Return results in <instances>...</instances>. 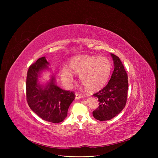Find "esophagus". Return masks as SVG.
<instances>
[{"label":"esophagus","instance_id":"1","mask_svg":"<svg viewBox=\"0 0 158 158\" xmlns=\"http://www.w3.org/2000/svg\"><path fill=\"white\" fill-rule=\"evenodd\" d=\"M83 97H85V96L81 95V94H76V99H79V98H83Z\"/></svg>","mask_w":158,"mask_h":158}]
</instances>
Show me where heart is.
I'll list each match as a JSON object with an SVG mask.
<instances>
[{
	"mask_svg": "<svg viewBox=\"0 0 158 158\" xmlns=\"http://www.w3.org/2000/svg\"><path fill=\"white\" fill-rule=\"evenodd\" d=\"M69 69L63 66L60 70L64 83L72 86L75 76L79 75L81 83L90 90L102 88L108 81L112 70L110 61L105 57L94 55H80L74 57L69 62Z\"/></svg>",
	"mask_w": 158,
	"mask_h": 158,
	"instance_id": "heart-1",
	"label": "heart"
}]
</instances>
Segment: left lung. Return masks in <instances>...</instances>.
Wrapping results in <instances>:
<instances>
[{"instance_id": "1", "label": "left lung", "mask_w": 158, "mask_h": 158, "mask_svg": "<svg viewBox=\"0 0 158 158\" xmlns=\"http://www.w3.org/2000/svg\"><path fill=\"white\" fill-rule=\"evenodd\" d=\"M114 70L107 85L94 94L98 98L99 106L93 111L94 117L100 121L109 120L116 117L124 108L127 97L128 80L126 71L120 58L110 54Z\"/></svg>"}]
</instances>
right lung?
I'll list each match as a JSON object with an SVG mask.
<instances>
[{
    "label": "right lung",
    "instance_id": "obj_1",
    "mask_svg": "<svg viewBox=\"0 0 158 158\" xmlns=\"http://www.w3.org/2000/svg\"><path fill=\"white\" fill-rule=\"evenodd\" d=\"M48 65L46 58L42 57L29 66L26 80L27 101L31 110L41 118L60 123L66 117L69 107L76 97L73 92L56 85L54 73L48 81L41 83V73L51 70Z\"/></svg>",
    "mask_w": 158,
    "mask_h": 158
}]
</instances>
